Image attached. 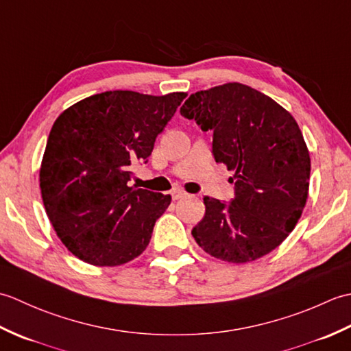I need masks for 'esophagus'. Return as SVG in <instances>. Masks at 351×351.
Wrapping results in <instances>:
<instances>
[{
	"mask_svg": "<svg viewBox=\"0 0 351 351\" xmlns=\"http://www.w3.org/2000/svg\"><path fill=\"white\" fill-rule=\"evenodd\" d=\"M189 195L185 191H182V190H180V189H173L171 190V199L173 200H178V199H184V197H187Z\"/></svg>",
	"mask_w": 351,
	"mask_h": 351,
	"instance_id": "1",
	"label": "esophagus"
}]
</instances>
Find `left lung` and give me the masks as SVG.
I'll return each instance as SVG.
<instances>
[{
    "instance_id": "left-lung-1",
    "label": "left lung",
    "mask_w": 351,
    "mask_h": 351,
    "mask_svg": "<svg viewBox=\"0 0 351 351\" xmlns=\"http://www.w3.org/2000/svg\"><path fill=\"white\" fill-rule=\"evenodd\" d=\"M181 114L214 132L215 161L234 170L232 202L204 197L205 215L191 230L196 243L226 263L263 258L289 235L306 205L311 158L295 119L240 83L190 95Z\"/></svg>"
}]
</instances>
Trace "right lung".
I'll return each mask as SVG.
<instances>
[{
  "label": "right lung",
  "mask_w": 351,
  "mask_h": 351,
  "mask_svg": "<svg viewBox=\"0 0 351 351\" xmlns=\"http://www.w3.org/2000/svg\"><path fill=\"white\" fill-rule=\"evenodd\" d=\"M185 96L104 92L57 117L39 181L45 211L72 255L116 267L145 252L171 197L131 187L130 169L147 162L156 136Z\"/></svg>",
  "instance_id": "1"
}]
</instances>
